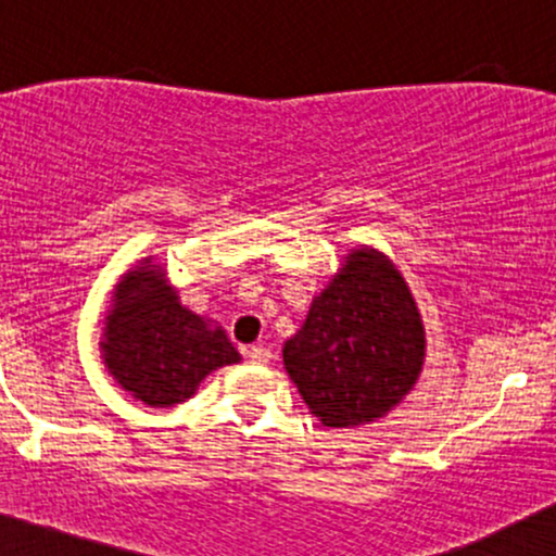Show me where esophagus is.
<instances>
[{
	"label": "esophagus",
	"mask_w": 556,
	"mask_h": 556,
	"mask_svg": "<svg viewBox=\"0 0 556 556\" xmlns=\"http://www.w3.org/2000/svg\"><path fill=\"white\" fill-rule=\"evenodd\" d=\"M245 355H248V361H253V363H269L271 361V350L264 348V344H253V348L245 350Z\"/></svg>",
	"instance_id": "34e87169"
}]
</instances>
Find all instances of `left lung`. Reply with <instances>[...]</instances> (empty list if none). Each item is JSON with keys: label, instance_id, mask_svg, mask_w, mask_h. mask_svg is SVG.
<instances>
[{"label": "left lung", "instance_id": "8db88e82", "mask_svg": "<svg viewBox=\"0 0 556 556\" xmlns=\"http://www.w3.org/2000/svg\"><path fill=\"white\" fill-rule=\"evenodd\" d=\"M424 324L387 256L353 251L285 342V368L311 413L331 429L381 418L416 384Z\"/></svg>", "mask_w": 556, "mask_h": 556}]
</instances>
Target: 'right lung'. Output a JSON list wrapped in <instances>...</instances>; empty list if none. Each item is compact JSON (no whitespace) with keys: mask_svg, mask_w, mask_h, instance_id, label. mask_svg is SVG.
<instances>
[{"mask_svg":"<svg viewBox=\"0 0 556 556\" xmlns=\"http://www.w3.org/2000/svg\"><path fill=\"white\" fill-rule=\"evenodd\" d=\"M146 264L117 285L101 355L132 397L151 407H172L193 397L216 368L238 363L240 353L225 331L208 329L201 316L182 308L162 271L151 261Z\"/></svg>","mask_w":556,"mask_h":556,"instance_id":"1","label":"right lung"}]
</instances>
